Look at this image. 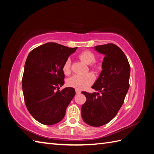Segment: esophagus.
I'll use <instances>...</instances> for the list:
<instances>
[{
  "mask_svg": "<svg viewBox=\"0 0 154 154\" xmlns=\"http://www.w3.org/2000/svg\"><path fill=\"white\" fill-rule=\"evenodd\" d=\"M75 92H76V94H80L81 93V91L79 89H75Z\"/></svg>",
  "mask_w": 154,
  "mask_h": 154,
  "instance_id": "obj_1",
  "label": "esophagus"
}]
</instances>
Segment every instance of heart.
I'll return each instance as SVG.
<instances>
[{
  "mask_svg": "<svg viewBox=\"0 0 154 154\" xmlns=\"http://www.w3.org/2000/svg\"><path fill=\"white\" fill-rule=\"evenodd\" d=\"M79 58L87 65L90 64L91 66L96 67L97 65L92 63L95 61V55L90 51H83L79 55ZM63 71L65 75H69L71 73V60L67 59L63 65ZM94 81V75L92 73H87L83 75H74L68 79L67 83L71 87L75 88L79 90L86 89Z\"/></svg>",
  "mask_w": 154,
  "mask_h": 154,
  "instance_id": "obj_1",
  "label": "heart"
}]
</instances>
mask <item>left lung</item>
I'll return each instance as SVG.
<instances>
[{
  "label": "left lung",
  "mask_w": 154,
  "mask_h": 154,
  "mask_svg": "<svg viewBox=\"0 0 154 154\" xmlns=\"http://www.w3.org/2000/svg\"><path fill=\"white\" fill-rule=\"evenodd\" d=\"M94 49L104 55L103 70L92 86L99 92L83 91L87 100L81 107V116L85 122L97 127L113 119L123 104L130 86V67L125 54L115 44L97 45Z\"/></svg>",
  "instance_id": "1"
}]
</instances>
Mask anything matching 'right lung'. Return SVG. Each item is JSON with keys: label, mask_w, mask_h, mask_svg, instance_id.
I'll use <instances>...</instances> for the list:
<instances>
[{"label": "right lung", "mask_w": 154, "mask_h": 154, "mask_svg": "<svg viewBox=\"0 0 154 154\" xmlns=\"http://www.w3.org/2000/svg\"><path fill=\"white\" fill-rule=\"evenodd\" d=\"M77 48L49 42L35 48L28 55L22 91L29 112L39 122L53 125L63 119L75 91L72 87L56 90L64 84L63 63Z\"/></svg>", "instance_id": "1"}]
</instances>
